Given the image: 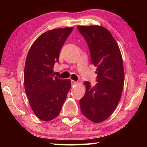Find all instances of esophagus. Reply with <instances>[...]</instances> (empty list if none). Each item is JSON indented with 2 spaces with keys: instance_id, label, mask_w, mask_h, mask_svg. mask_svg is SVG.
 I'll return each instance as SVG.
<instances>
[{
  "instance_id": "obj_1",
  "label": "esophagus",
  "mask_w": 147,
  "mask_h": 147,
  "mask_svg": "<svg viewBox=\"0 0 147 147\" xmlns=\"http://www.w3.org/2000/svg\"><path fill=\"white\" fill-rule=\"evenodd\" d=\"M76 84H77V82L76 81H74V80H71V85H72V86H74V85H76Z\"/></svg>"
}]
</instances>
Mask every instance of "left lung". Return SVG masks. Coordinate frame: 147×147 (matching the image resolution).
Here are the masks:
<instances>
[{
	"mask_svg": "<svg viewBox=\"0 0 147 147\" xmlns=\"http://www.w3.org/2000/svg\"><path fill=\"white\" fill-rule=\"evenodd\" d=\"M88 43L92 64L96 67L97 83L85 82V94L80 100L83 115L95 123L105 121L115 111L124 82L123 58L116 41L101 26H77Z\"/></svg>",
	"mask_w": 147,
	"mask_h": 147,
	"instance_id": "obj_1",
	"label": "left lung"
}]
</instances>
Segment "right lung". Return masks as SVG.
I'll list each match as a JSON object with an SVG mask.
<instances>
[{
	"label": "right lung",
	"instance_id": "right-lung-1",
	"mask_svg": "<svg viewBox=\"0 0 147 147\" xmlns=\"http://www.w3.org/2000/svg\"><path fill=\"white\" fill-rule=\"evenodd\" d=\"M73 27L54 29L42 34L32 44L24 71V89L34 113L44 121L60 112L71 87V80L54 76V65Z\"/></svg>",
	"mask_w": 147,
	"mask_h": 147
}]
</instances>
